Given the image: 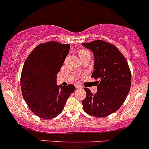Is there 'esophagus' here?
Here are the masks:
<instances>
[{
	"instance_id": "esophagus-1",
	"label": "esophagus",
	"mask_w": 149,
	"mask_h": 149,
	"mask_svg": "<svg viewBox=\"0 0 149 149\" xmlns=\"http://www.w3.org/2000/svg\"><path fill=\"white\" fill-rule=\"evenodd\" d=\"M75 87H76V88H81V85H79V84H76V85H75Z\"/></svg>"
}]
</instances>
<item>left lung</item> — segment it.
<instances>
[{"label": "left lung", "instance_id": "1", "mask_svg": "<svg viewBox=\"0 0 149 149\" xmlns=\"http://www.w3.org/2000/svg\"><path fill=\"white\" fill-rule=\"evenodd\" d=\"M82 45L94 54V70L91 77L100 79L95 94L84 88L86 97L82 101L84 110L94 117H107L120 107L130 91L128 64L119 49L107 42L95 40Z\"/></svg>", "mask_w": 149, "mask_h": 149}]
</instances>
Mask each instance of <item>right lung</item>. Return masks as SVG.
<instances>
[{
  "label": "right lung",
  "instance_id": "obj_1",
  "mask_svg": "<svg viewBox=\"0 0 149 149\" xmlns=\"http://www.w3.org/2000/svg\"><path fill=\"white\" fill-rule=\"evenodd\" d=\"M70 47L53 41L40 44L24 64L21 76L22 95L31 112L43 119L59 115L75 90L72 84L57 85L56 80Z\"/></svg>",
  "mask_w": 149,
  "mask_h": 149
}]
</instances>
